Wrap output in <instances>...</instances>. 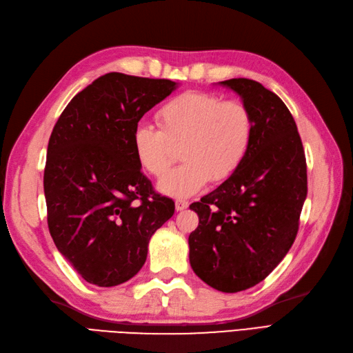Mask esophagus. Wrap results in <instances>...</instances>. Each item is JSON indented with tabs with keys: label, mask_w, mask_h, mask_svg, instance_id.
I'll list each match as a JSON object with an SVG mask.
<instances>
[{
	"label": "esophagus",
	"mask_w": 353,
	"mask_h": 353,
	"mask_svg": "<svg viewBox=\"0 0 353 353\" xmlns=\"http://www.w3.org/2000/svg\"><path fill=\"white\" fill-rule=\"evenodd\" d=\"M188 205H190V203H188L187 200L178 199V200L175 201V209H176V210H184V209L188 208Z\"/></svg>",
	"instance_id": "1"
}]
</instances>
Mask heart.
Listing matches in <instances>:
<instances>
[{"instance_id": "1", "label": "heart", "mask_w": 353, "mask_h": 353, "mask_svg": "<svg viewBox=\"0 0 353 353\" xmlns=\"http://www.w3.org/2000/svg\"><path fill=\"white\" fill-rule=\"evenodd\" d=\"M157 128L138 123L132 132L137 162L147 174L163 176L181 147L185 163L160 179L168 196L188 197L209 179L225 181L243 165L253 143L254 122L248 105L222 101L209 92H184L156 113Z\"/></svg>"}]
</instances>
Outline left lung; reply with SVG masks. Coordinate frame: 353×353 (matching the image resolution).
<instances>
[{
    "label": "left lung",
    "mask_w": 353,
    "mask_h": 353,
    "mask_svg": "<svg viewBox=\"0 0 353 353\" xmlns=\"http://www.w3.org/2000/svg\"><path fill=\"white\" fill-rule=\"evenodd\" d=\"M237 92L254 122L243 165L190 209L199 227L190 234L191 268L223 293L250 288L290 250L307 193L306 159L290 110L262 83L219 82Z\"/></svg>",
    "instance_id": "obj_1"
}]
</instances>
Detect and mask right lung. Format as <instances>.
<instances>
[{"label":"right lung","mask_w":353,"mask_h":353,"mask_svg":"<svg viewBox=\"0 0 353 353\" xmlns=\"http://www.w3.org/2000/svg\"><path fill=\"white\" fill-rule=\"evenodd\" d=\"M176 88L110 72L70 100L51 132L44 169L48 230L85 281L122 284L143 268L148 241L174 215L138 165L134 128Z\"/></svg>","instance_id":"add662e5"}]
</instances>
